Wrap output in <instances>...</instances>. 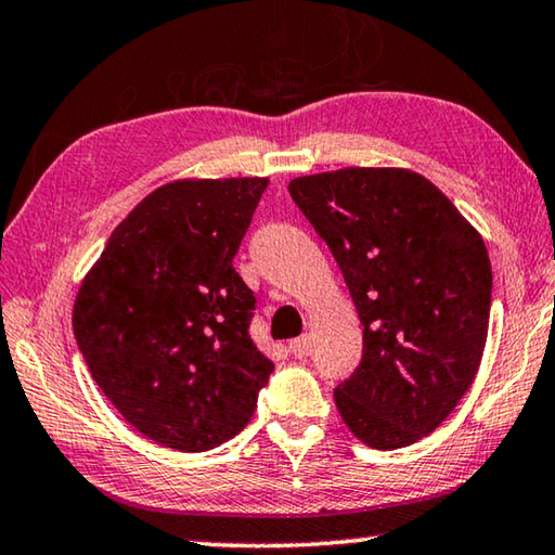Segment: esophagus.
<instances>
[{"label":"esophagus","instance_id":"esophagus-1","mask_svg":"<svg viewBox=\"0 0 555 555\" xmlns=\"http://www.w3.org/2000/svg\"><path fill=\"white\" fill-rule=\"evenodd\" d=\"M288 350H292V356H294V358H298V360H306V358L311 356V343H309V338L301 336V338L292 340V346H288Z\"/></svg>","mask_w":555,"mask_h":555}]
</instances>
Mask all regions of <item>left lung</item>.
<instances>
[{"label":"left lung","mask_w":555,"mask_h":555,"mask_svg":"<svg viewBox=\"0 0 555 555\" xmlns=\"http://www.w3.org/2000/svg\"><path fill=\"white\" fill-rule=\"evenodd\" d=\"M288 192L363 323L360 365L333 390L343 422L375 450L415 444L479 371L491 309L483 240L433 182L400 167L309 175Z\"/></svg>","instance_id":"left-lung-1"}]
</instances>
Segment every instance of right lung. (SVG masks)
I'll list each match as a JSON object with an SVG mask.
<instances>
[{
	"instance_id": "add662e5",
	"label": "right lung",
	"mask_w": 555,
	"mask_h": 555,
	"mask_svg": "<svg viewBox=\"0 0 555 555\" xmlns=\"http://www.w3.org/2000/svg\"><path fill=\"white\" fill-rule=\"evenodd\" d=\"M267 178L180 180L111 234L74 304L78 350L138 433L180 452L240 435L274 363L254 346L257 298L234 269Z\"/></svg>"
}]
</instances>
